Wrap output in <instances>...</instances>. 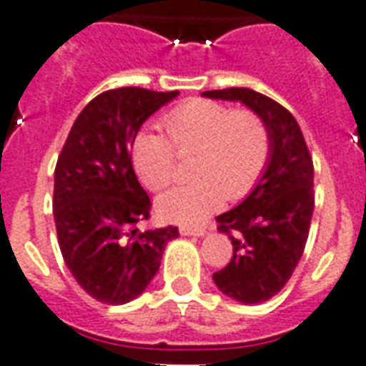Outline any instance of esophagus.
<instances>
[{"mask_svg": "<svg viewBox=\"0 0 366 366\" xmlns=\"http://www.w3.org/2000/svg\"><path fill=\"white\" fill-rule=\"evenodd\" d=\"M180 234L182 235H197V237H201V235L207 234L205 228H194V226H180Z\"/></svg>", "mask_w": 366, "mask_h": 366, "instance_id": "esophagus-1", "label": "esophagus"}]
</instances>
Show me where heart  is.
<instances>
[{
  "instance_id": "1",
  "label": "heart",
  "mask_w": 366,
  "mask_h": 366,
  "mask_svg": "<svg viewBox=\"0 0 366 366\" xmlns=\"http://www.w3.org/2000/svg\"><path fill=\"white\" fill-rule=\"evenodd\" d=\"M161 132H138L131 144V163L149 189L172 182L178 155H189L192 182L169 189L157 199L161 217L178 224L203 222L229 199L254 188L272 155V134L260 114L207 99H192L161 117Z\"/></svg>"
}]
</instances>
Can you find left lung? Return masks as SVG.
I'll return each instance as SVG.
<instances>
[{
	"mask_svg": "<svg viewBox=\"0 0 366 366\" xmlns=\"http://www.w3.org/2000/svg\"><path fill=\"white\" fill-rule=\"evenodd\" d=\"M203 97L239 100L260 114L272 134V155L260 182L241 205L217 217L234 256L212 273L224 295L260 304L287 285L306 247L315 203L312 155L295 116L266 94L229 87Z\"/></svg>",
	"mask_w": 366,
	"mask_h": 366,
	"instance_id": "8db88e82",
	"label": "left lung"
}]
</instances>
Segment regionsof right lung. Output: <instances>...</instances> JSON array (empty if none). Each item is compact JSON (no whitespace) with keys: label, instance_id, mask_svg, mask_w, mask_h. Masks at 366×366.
Returning <instances> with one entry per match:
<instances>
[{"label":"right lung","instance_id":"obj_1","mask_svg":"<svg viewBox=\"0 0 366 366\" xmlns=\"http://www.w3.org/2000/svg\"><path fill=\"white\" fill-rule=\"evenodd\" d=\"M122 87L94 97L77 116L54 169L53 214L60 252L79 287L102 304L142 295L177 226L140 232L152 201L131 163V144L154 112L177 97Z\"/></svg>","mask_w":366,"mask_h":366}]
</instances>
